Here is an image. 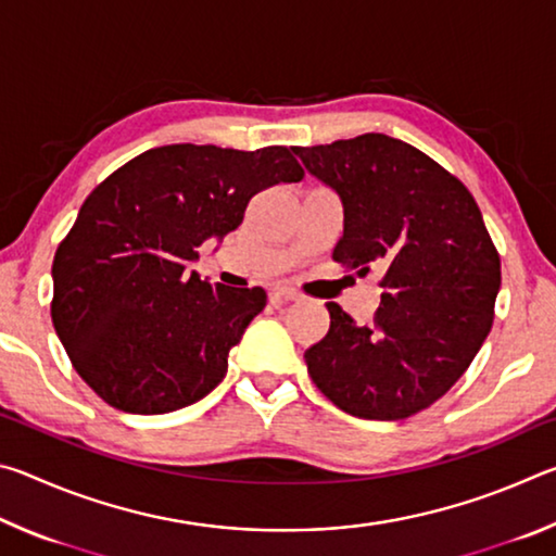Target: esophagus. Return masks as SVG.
Wrapping results in <instances>:
<instances>
[{
	"instance_id": "1",
	"label": "esophagus",
	"mask_w": 556,
	"mask_h": 556,
	"mask_svg": "<svg viewBox=\"0 0 556 556\" xmlns=\"http://www.w3.org/2000/svg\"><path fill=\"white\" fill-rule=\"evenodd\" d=\"M271 296L281 299V301H296L301 294H299L296 289H291V287H275V291H271Z\"/></svg>"
}]
</instances>
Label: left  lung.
Returning a JSON list of instances; mask_svg holds the SVG:
<instances>
[{
    "instance_id": "1",
    "label": "left lung",
    "mask_w": 556,
    "mask_h": 556,
    "mask_svg": "<svg viewBox=\"0 0 556 556\" xmlns=\"http://www.w3.org/2000/svg\"><path fill=\"white\" fill-rule=\"evenodd\" d=\"M294 152L343 201L333 262L361 277L382 267L384 289L368 326L328 301L308 375L353 417H412L454 388L491 333L501 255L481 208L434 159L378 131Z\"/></svg>"
}]
</instances>
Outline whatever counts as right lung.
<instances>
[{
    "instance_id": "add662e5",
    "label": "right lung",
    "mask_w": 556,
    "mask_h": 556,
    "mask_svg": "<svg viewBox=\"0 0 556 556\" xmlns=\"http://www.w3.org/2000/svg\"><path fill=\"white\" fill-rule=\"evenodd\" d=\"M291 152L156 147L83 203L53 257L51 318L75 372L110 407L166 414L225 378L267 294L213 287L188 262L203 240L238 228L262 188L304 178Z\"/></svg>"
}]
</instances>
